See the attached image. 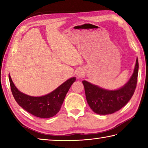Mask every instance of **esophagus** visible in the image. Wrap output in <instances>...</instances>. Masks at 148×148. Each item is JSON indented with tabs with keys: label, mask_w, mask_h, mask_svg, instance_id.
Masks as SVG:
<instances>
[{
	"label": "esophagus",
	"mask_w": 148,
	"mask_h": 148,
	"mask_svg": "<svg viewBox=\"0 0 148 148\" xmlns=\"http://www.w3.org/2000/svg\"><path fill=\"white\" fill-rule=\"evenodd\" d=\"M82 73H83V72H82L81 71H77V72L76 73V75H77V76H78V77H80V76H82V74H83Z\"/></svg>",
	"instance_id": "34e87169"
}]
</instances>
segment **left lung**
Segmentation results:
<instances>
[{
    "instance_id": "left-lung-1",
    "label": "left lung",
    "mask_w": 148,
    "mask_h": 148,
    "mask_svg": "<svg viewBox=\"0 0 148 148\" xmlns=\"http://www.w3.org/2000/svg\"><path fill=\"white\" fill-rule=\"evenodd\" d=\"M138 60L136 61L134 72L123 86L115 90H108L84 80L86 99L89 107L99 115L111 114L118 111L127 104L133 95L136 87Z\"/></svg>"
}]
</instances>
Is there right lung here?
<instances>
[{
	"instance_id": "add662e5",
	"label": "right lung",
	"mask_w": 148,
	"mask_h": 148,
	"mask_svg": "<svg viewBox=\"0 0 148 148\" xmlns=\"http://www.w3.org/2000/svg\"><path fill=\"white\" fill-rule=\"evenodd\" d=\"M8 76L12 95L17 104L30 114L40 118H49L58 113L70 87L76 79L72 77L48 94L32 97L19 91L10 74Z\"/></svg>"
}]
</instances>
